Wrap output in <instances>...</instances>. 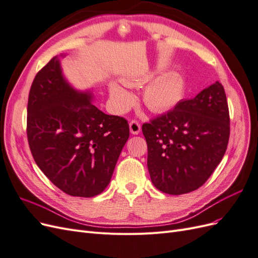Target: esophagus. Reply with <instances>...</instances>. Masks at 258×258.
<instances>
[{"label": "esophagus", "instance_id": "esophagus-1", "mask_svg": "<svg viewBox=\"0 0 258 258\" xmlns=\"http://www.w3.org/2000/svg\"><path fill=\"white\" fill-rule=\"evenodd\" d=\"M129 128H130V132L132 135H139L141 132V124H140L138 121L132 120L129 123Z\"/></svg>", "mask_w": 258, "mask_h": 258}]
</instances>
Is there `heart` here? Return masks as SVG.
I'll list each match as a JSON object with an SVG mask.
<instances>
[{
	"label": "heart",
	"mask_w": 258,
	"mask_h": 258,
	"mask_svg": "<svg viewBox=\"0 0 258 258\" xmlns=\"http://www.w3.org/2000/svg\"><path fill=\"white\" fill-rule=\"evenodd\" d=\"M185 83L182 77L175 72H170L155 77L146 85L142 101L155 113L168 112L183 99ZM108 93L114 110L119 114L126 113L135 103L134 95L116 83L110 85Z\"/></svg>",
	"instance_id": "b5f03b06"
}]
</instances>
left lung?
<instances>
[{"instance_id": "1", "label": "left lung", "mask_w": 258, "mask_h": 258, "mask_svg": "<svg viewBox=\"0 0 258 258\" xmlns=\"http://www.w3.org/2000/svg\"><path fill=\"white\" fill-rule=\"evenodd\" d=\"M147 168L156 188L169 195L198 189L220 165L229 140L225 90L215 82L172 111L142 126Z\"/></svg>"}]
</instances>
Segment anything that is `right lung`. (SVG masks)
<instances>
[{"instance_id": "add662e5", "label": "right lung", "mask_w": 258, "mask_h": 258, "mask_svg": "<svg viewBox=\"0 0 258 258\" xmlns=\"http://www.w3.org/2000/svg\"><path fill=\"white\" fill-rule=\"evenodd\" d=\"M61 53L35 76L28 101L27 135L42 172L62 191L91 198L110 184L129 138V124L92 104L91 89L68 81Z\"/></svg>"}]
</instances>
